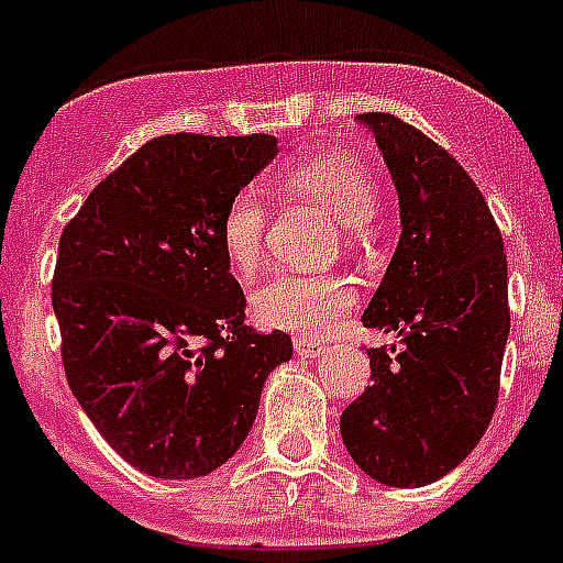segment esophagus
Segmentation results:
<instances>
[{
	"instance_id": "1",
	"label": "esophagus",
	"mask_w": 563,
	"mask_h": 563,
	"mask_svg": "<svg viewBox=\"0 0 563 563\" xmlns=\"http://www.w3.org/2000/svg\"><path fill=\"white\" fill-rule=\"evenodd\" d=\"M327 351L324 339H295V353L303 356V360H316Z\"/></svg>"
}]
</instances>
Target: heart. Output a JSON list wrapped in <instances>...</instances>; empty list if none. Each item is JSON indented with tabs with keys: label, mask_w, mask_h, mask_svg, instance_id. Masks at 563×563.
Listing matches in <instances>:
<instances>
[{
	"label": "heart",
	"mask_w": 563,
	"mask_h": 563,
	"mask_svg": "<svg viewBox=\"0 0 563 563\" xmlns=\"http://www.w3.org/2000/svg\"><path fill=\"white\" fill-rule=\"evenodd\" d=\"M286 187L309 195L342 221L347 233L371 224L376 216V180L362 161L347 152H316L300 157L283 175ZM263 195L242 189L221 212V247L230 268L242 277L256 272L265 239ZM353 307V286L344 277H307L295 272L268 274L254 289V316L260 324L286 333H324Z\"/></svg>",
	"instance_id": "1"
}]
</instances>
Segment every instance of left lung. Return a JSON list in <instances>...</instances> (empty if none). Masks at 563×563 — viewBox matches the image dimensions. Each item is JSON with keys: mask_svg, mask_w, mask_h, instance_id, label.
I'll return each instance as SVG.
<instances>
[{"mask_svg": "<svg viewBox=\"0 0 563 563\" xmlns=\"http://www.w3.org/2000/svg\"><path fill=\"white\" fill-rule=\"evenodd\" d=\"M391 172L400 242L362 324L394 333L371 347V385L342 411V441L371 479L423 488L471 455L499 394L508 327L503 236L471 175L418 128L360 113Z\"/></svg>", "mask_w": 563, "mask_h": 563, "instance_id": "1", "label": "left lung"}]
</instances>
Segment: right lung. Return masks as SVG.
<instances>
[{"label": "right lung", "instance_id": "right-lung-1", "mask_svg": "<svg viewBox=\"0 0 563 563\" xmlns=\"http://www.w3.org/2000/svg\"><path fill=\"white\" fill-rule=\"evenodd\" d=\"M277 154L268 134H166L136 148L60 233L52 307L66 383L131 467L198 479L254 427L291 360L280 330L245 324L221 212Z\"/></svg>", "mask_w": 563, "mask_h": 563}]
</instances>
